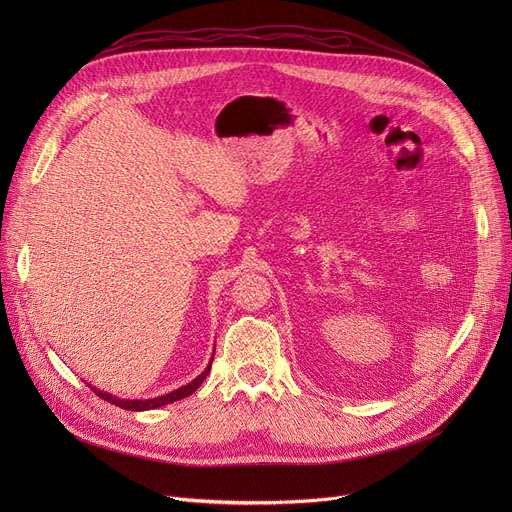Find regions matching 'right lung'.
I'll return each mask as SVG.
<instances>
[{
  "mask_svg": "<svg viewBox=\"0 0 512 512\" xmlns=\"http://www.w3.org/2000/svg\"><path fill=\"white\" fill-rule=\"evenodd\" d=\"M209 369H211V363L207 365V369L199 375V378H195L193 382H188L186 386H182V388H178V390H174V392H170V394H166V396H157V398H149V400H124V398H116V396H112V394H107V392H103V390H97V388H93L91 384H89V388H91L99 398H103V400H107V402H112V405H116V407H120V409H126V411H149V409L164 407V405H170V402H176V400H180V398L191 396V394L203 384V380L207 378Z\"/></svg>",
  "mask_w": 512,
  "mask_h": 512,
  "instance_id": "obj_1",
  "label": "right lung"
}]
</instances>
